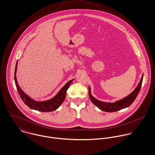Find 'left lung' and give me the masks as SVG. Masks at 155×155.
I'll return each mask as SVG.
<instances>
[{
    "label": "left lung",
    "mask_w": 155,
    "mask_h": 155,
    "mask_svg": "<svg viewBox=\"0 0 155 155\" xmlns=\"http://www.w3.org/2000/svg\"><path fill=\"white\" fill-rule=\"evenodd\" d=\"M143 78V74L141 76V80L138 84L137 86L136 87V88L133 90V92H131L130 94H128L127 96L124 97L123 99H121L120 100L114 102H102L101 101L97 100L94 97H93L91 93V88L90 87H88V95L89 97L94 105H96L99 109H100L101 110L107 112H117L118 110H120V109L128 107L130 106L133 102L135 101L137 96L140 90V88L142 84Z\"/></svg>",
    "instance_id": "1"
}]
</instances>
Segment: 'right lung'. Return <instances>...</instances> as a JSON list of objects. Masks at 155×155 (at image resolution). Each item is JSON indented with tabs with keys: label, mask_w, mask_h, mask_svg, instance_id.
Here are the masks:
<instances>
[{
	"label": "right lung",
	"mask_w": 155,
	"mask_h": 155,
	"mask_svg": "<svg viewBox=\"0 0 155 155\" xmlns=\"http://www.w3.org/2000/svg\"><path fill=\"white\" fill-rule=\"evenodd\" d=\"M17 65L18 62L15 66L14 75L15 85L21 99L30 108L40 112H49L56 110L62 104V103L64 102L66 97L67 91L69 88L72 81L74 80V79L70 80L67 83H66L65 86H64L52 99L45 101H35L34 99L31 98L29 96H28L19 86L16 77Z\"/></svg>",
	"instance_id": "obj_1"
}]
</instances>
